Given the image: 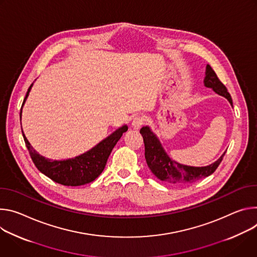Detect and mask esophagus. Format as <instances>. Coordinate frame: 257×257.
Listing matches in <instances>:
<instances>
[{
	"label": "esophagus",
	"instance_id": "34e87169",
	"mask_svg": "<svg viewBox=\"0 0 257 257\" xmlns=\"http://www.w3.org/2000/svg\"><path fill=\"white\" fill-rule=\"evenodd\" d=\"M146 119L144 116L142 115H139V116H136L134 119H133V122H132V125L136 128V130H139L142 125H143L145 123Z\"/></svg>",
	"mask_w": 257,
	"mask_h": 257
}]
</instances>
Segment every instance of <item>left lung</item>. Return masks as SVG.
<instances>
[{
	"label": "left lung",
	"mask_w": 257,
	"mask_h": 257,
	"mask_svg": "<svg viewBox=\"0 0 257 257\" xmlns=\"http://www.w3.org/2000/svg\"><path fill=\"white\" fill-rule=\"evenodd\" d=\"M204 85L211 88L216 94L224 97L233 106L232 97L227 92L223 83L218 79L214 70L207 64L204 78ZM145 144V158L147 164L153 175L160 181L177 184V183H191L196 180L210 176L215 172V169L220 164L225 152L212 164L207 166H189L181 164L172 160L155 134L149 126H143L140 131Z\"/></svg>",
	"instance_id": "8db88e82"
}]
</instances>
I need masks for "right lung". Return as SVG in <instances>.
Returning a JSON list of instances; mask_svg holds the SVG:
<instances>
[{
  "instance_id": "right-lung-1",
  "label": "right lung",
  "mask_w": 257,
  "mask_h": 257,
  "mask_svg": "<svg viewBox=\"0 0 257 257\" xmlns=\"http://www.w3.org/2000/svg\"><path fill=\"white\" fill-rule=\"evenodd\" d=\"M33 87V83L28 88L26 96L23 100L22 107L30 94ZM22 107L20 109V121H21V114ZM127 131L126 125H122L106 139L101 141L99 144L93 147L91 150L85 153L78 155L74 158H69L66 160H51L42 155H40L30 144V142L26 139L23 134V139L25 145L30 152V155L42 174L50 178L52 181L64 185V186H81L89 184L95 181L103 172L105 168L107 159L116 145L118 140L121 138L122 134Z\"/></svg>"
}]
</instances>
